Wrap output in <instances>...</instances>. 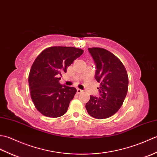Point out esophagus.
I'll return each instance as SVG.
<instances>
[{
  "mask_svg": "<svg viewBox=\"0 0 157 157\" xmlns=\"http://www.w3.org/2000/svg\"><path fill=\"white\" fill-rule=\"evenodd\" d=\"M82 92H83V91L81 89H79V88L77 89V93H78V94H81V93H82Z\"/></svg>",
  "mask_w": 157,
  "mask_h": 157,
  "instance_id": "esophagus-1",
  "label": "esophagus"
}]
</instances>
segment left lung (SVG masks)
<instances>
[{
  "label": "left lung",
  "mask_w": 157,
  "mask_h": 157,
  "mask_svg": "<svg viewBox=\"0 0 157 157\" xmlns=\"http://www.w3.org/2000/svg\"><path fill=\"white\" fill-rule=\"evenodd\" d=\"M88 51L96 65L95 79L101 84L99 97L90 96L86 108L92 117L106 119L123 105L128 92V73L121 61L107 50L94 47Z\"/></svg>",
  "instance_id": "left-lung-1"
}]
</instances>
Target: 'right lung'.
Instances as JSON below:
<instances>
[{
  "label": "right lung",
  "instance_id": "obj_1",
  "mask_svg": "<svg viewBox=\"0 0 157 157\" xmlns=\"http://www.w3.org/2000/svg\"><path fill=\"white\" fill-rule=\"evenodd\" d=\"M84 51L67 46L44 49L33 63L29 73L31 98L38 111L48 117H59L67 111L77 90L59 83L63 71Z\"/></svg>",
  "mask_w": 157,
  "mask_h": 157
}]
</instances>
